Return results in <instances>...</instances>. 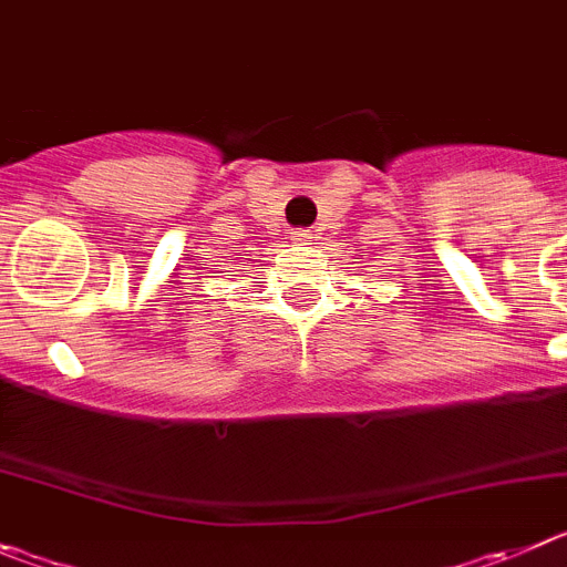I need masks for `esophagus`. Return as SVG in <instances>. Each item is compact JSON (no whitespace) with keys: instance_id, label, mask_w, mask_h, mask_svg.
<instances>
[{"instance_id":"esophagus-1","label":"esophagus","mask_w":567,"mask_h":567,"mask_svg":"<svg viewBox=\"0 0 567 567\" xmlns=\"http://www.w3.org/2000/svg\"><path fill=\"white\" fill-rule=\"evenodd\" d=\"M311 238H315V233L306 230V227H298V230L292 233V241H295V244H309Z\"/></svg>"}]
</instances>
